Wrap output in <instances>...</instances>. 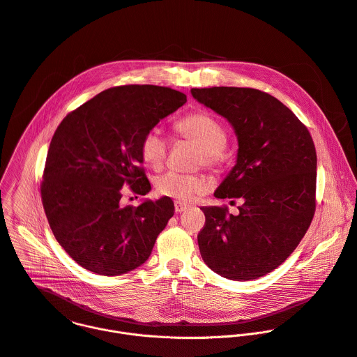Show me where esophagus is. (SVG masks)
<instances>
[{
  "mask_svg": "<svg viewBox=\"0 0 357 357\" xmlns=\"http://www.w3.org/2000/svg\"><path fill=\"white\" fill-rule=\"evenodd\" d=\"M188 208V204L186 203H182V202H175V211L176 213H182Z\"/></svg>",
  "mask_w": 357,
  "mask_h": 357,
  "instance_id": "obj_1",
  "label": "esophagus"
}]
</instances>
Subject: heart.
Returning <instances> with one entry per match:
<instances>
[{
	"label": "heart",
	"mask_w": 357,
	"mask_h": 357,
	"mask_svg": "<svg viewBox=\"0 0 357 357\" xmlns=\"http://www.w3.org/2000/svg\"><path fill=\"white\" fill-rule=\"evenodd\" d=\"M175 130L182 137L197 144L206 165H218L222 160V149L227 143V132L214 116L206 112H195L176 122ZM140 153L144 162L153 168H161L167 153L168 142L157 128L150 129L140 143ZM207 182L202 175L181 174L168 171L155 179L157 192L181 202H189L196 193L206 189Z\"/></svg>",
	"instance_id": "heart-1"
}]
</instances>
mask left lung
<instances>
[{"label": "left lung", "instance_id": "8db88e82", "mask_svg": "<svg viewBox=\"0 0 357 357\" xmlns=\"http://www.w3.org/2000/svg\"><path fill=\"white\" fill-rule=\"evenodd\" d=\"M193 98L227 119L236 161L214 196L240 199L238 214L200 207V255L217 275L254 280L297 248L315 211L317 153L307 128L279 99L254 88H192Z\"/></svg>", "mask_w": 357, "mask_h": 357}]
</instances>
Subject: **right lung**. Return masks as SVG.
Wrapping results in <instances>:
<instances>
[{
    "label": "right lung",
    "instance_id": "right-lung-1",
    "mask_svg": "<svg viewBox=\"0 0 357 357\" xmlns=\"http://www.w3.org/2000/svg\"><path fill=\"white\" fill-rule=\"evenodd\" d=\"M186 95L157 85L109 88L59 125L46 158L42 202L64 251L84 269L119 276L142 266L174 215L164 196L123 206L126 186L147 195L140 143Z\"/></svg>",
    "mask_w": 357,
    "mask_h": 357
}]
</instances>
